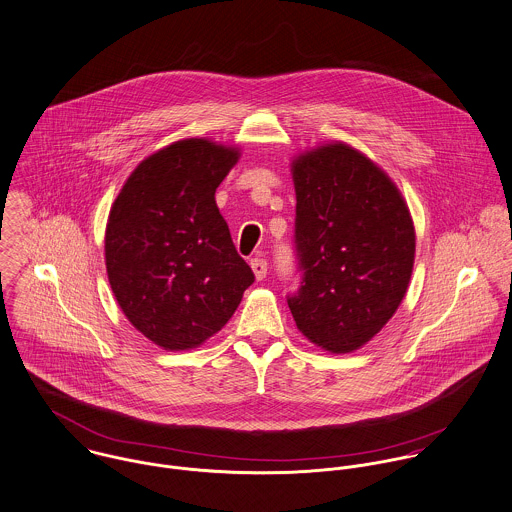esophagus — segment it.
<instances>
[{
  "instance_id": "esophagus-1",
  "label": "esophagus",
  "mask_w": 512,
  "mask_h": 512,
  "mask_svg": "<svg viewBox=\"0 0 512 512\" xmlns=\"http://www.w3.org/2000/svg\"><path fill=\"white\" fill-rule=\"evenodd\" d=\"M251 269H253V275H255V279L257 281H263L265 277H267V261L265 259H261V257H255L253 261H251Z\"/></svg>"
}]
</instances>
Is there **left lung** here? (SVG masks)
Returning a JSON list of instances; mask_svg holds the SVG:
<instances>
[{"label":"left lung","mask_w":512,"mask_h":512,"mask_svg":"<svg viewBox=\"0 0 512 512\" xmlns=\"http://www.w3.org/2000/svg\"><path fill=\"white\" fill-rule=\"evenodd\" d=\"M292 180L302 283L288 308L312 343L355 351L406 294L416 249L408 206L387 172L340 141L300 153Z\"/></svg>","instance_id":"left-lung-1"}]
</instances>
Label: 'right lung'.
Listing matches in <instances>:
<instances>
[{
  "label": "right lung",
  "instance_id": "1",
  "mask_svg": "<svg viewBox=\"0 0 512 512\" xmlns=\"http://www.w3.org/2000/svg\"><path fill=\"white\" fill-rule=\"evenodd\" d=\"M237 161V147L176 141L137 165L110 210L115 300L163 349H192L218 334L255 281L216 206V188Z\"/></svg>",
  "mask_w": 512,
  "mask_h": 512
}]
</instances>
